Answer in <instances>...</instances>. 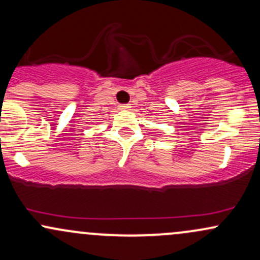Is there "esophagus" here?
<instances>
[{
	"mask_svg": "<svg viewBox=\"0 0 260 260\" xmlns=\"http://www.w3.org/2000/svg\"><path fill=\"white\" fill-rule=\"evenodd\" d=\"M120 109L121 110H128V109H131V105H129V104H122V105H120Z\"/></svg>",
	"mask_w": 260,
	"mask_h": 260,
	"instance_id": "esophagus-1",
	"label": "esophagus"
}]
</instances>
